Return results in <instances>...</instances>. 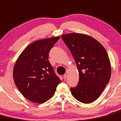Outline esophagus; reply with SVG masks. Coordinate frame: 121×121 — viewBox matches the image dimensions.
I'll return each mask as SVG.
<instances>
[{
  "label": "esophagus",
  "instance_id": "34e87169",
  "mask_svg": "<svg viewBox=\"0 0 121 121\" xmlns=\"http://www.w3.org/2000/svg\"><path fill=\"white\" fill-rule=\"evenodd\" d=\"M63 77H64V79H65V78H66V77H67V75L66 74H64V76H63Z\"/></svg>",
  "mask_w": 121,
  "mask_h": 121
}]
</instances>
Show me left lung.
<instances>
[{
	"mask_svg": "<svg viewBox=\"0 0 121 121\" xmlns=\"http://www.w3.org/2000/svg\"><path fill=\"white\" fill-rule=\"evenodd\" d=\"M61 38L72 54L79 74L78 85L70 89L71 94L80 102H93L100 96L111 78L107 52L99 41L88 35L67 34Z\"/></svg>",
	"mask_w": 121,
	"mask_h": 121,
	"instance_id": "8db88e82",
	"label": "left lung"
}]
</instances>
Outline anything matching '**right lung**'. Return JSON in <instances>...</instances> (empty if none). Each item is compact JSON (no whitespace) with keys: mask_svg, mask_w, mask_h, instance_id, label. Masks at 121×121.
I'll return each instance as SVG.
<instances>
[{"mask_svg":"<svg viewBox=\"0 0 121 121\" xmlns=\"http://www.w3.org/2000/svg\"><path fill=\"white\" fill-rule=\"evenodd\" d=\"M60 38L33 42L16 60L13 70L14 82L21 94L31 102L43 104L48 100L61 82L48 61L49 52Z\"/></svg>","mask_w":121,"mask_h":121,"instance_id":"1","label":"right lung"}]
</instances>
